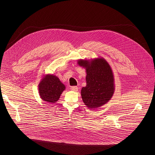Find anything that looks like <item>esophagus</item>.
I'll return each mask as SVG.
<instances>
[{
  "label": "esophagus",
  "mask_w": 155,
  "mask_h": 155,
  "mask_svg": "<svg viewBox=\"0 0 155 155\" xmlns=\"http://www.w3.org/2000/svg\"><path fill=\"white\" fill-rule=\"evenodd\" d=\"M70 89H71V91H74V92H76V91H78V88L77 87H71V88H70Z\"/></svg>",
  "instance_id": "1"
}]
</instances>
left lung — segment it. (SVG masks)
<instances>
[{
  "label": "left lung",
  "mask_w": 155,
  "mask_h": 155,
  "mask_svg": "<svg viewBox=\"0 0 155 155\" xmlns=\"http://www.w3.org/2000/svg\"><path fill=\"white\" fill-rule=\"evenodd\" d=\"M85 68L87 85L81 89L84 104L89 109H98L110 101L114 92V79L110 66L104 58L78 60Z\"/></svg>",
  "instance_id": "1"
}]
</instances>
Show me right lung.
<instances>
[{
  "mask_svg": "<svg viewBox=\"0 0 155 155\" xmlns=\"http://www.w3.org/2000/svg\"><path fill=\"white\" fill-rule=\"evenodd\" d=\"M38 88L41 99L48 103H54L59 100L66 87L57 76L48 74L44 76Z\"/></svg>",
  "mask_w": 155,
  "mask_h": 155,
  "instance_id": "1",
  "label": "right lung"
}]
</instances>
